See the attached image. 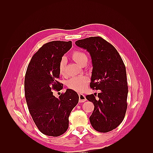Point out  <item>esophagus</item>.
<instances>
[{
    "label": "esophagus",
    "mask_w": 153,
    "mask_h": 153,
    "mask_svg": "<svg viewBox=\"0 0 153 153\" xmlns=\"http://www.w3.org/2000/svg\"><path fill=\"white\" fill-rule=\"evenodd\" d=\"M78 96H79V102L80 103L85 102V101H86L85 96L82 94H78Z\"/></svg>",
    "instance_id": "esophagus-1"
}]
</instances>
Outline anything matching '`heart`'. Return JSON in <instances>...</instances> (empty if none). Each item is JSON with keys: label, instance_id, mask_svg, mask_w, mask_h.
I'll return each mask as SVG.
<instances>
[{"label": "heart", "instance_id": "1", "mask_svg": "<svg viewBox=\"0 0 153 153\" xmlns=\"http://www.w3.org/2000/svg\"><path fill=\"white\" fill-rule=\"evenodd\" d=\"M71 57L74 61L81 66H84L87 62V55L82 51L75 50L71 53ZM66 61L64 58H62L59 64V72L61 76H64L66 74ZM89 78L85 76L73 77L70 78L66 82V85L69 89H72L77 92H82L86 88Z\"/></svg>", "mask_w": 153, "mask_h": 153}]
</instances>
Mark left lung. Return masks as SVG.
<instances>
[{
    "label": "left lung",
    "instance_id": "1",
    "mask_svg": "<svg viewBox=\"0 0 153 153\" xmlns=\"http://www.w3.org/2000/svg\"><path fill=\"white\" fill-rule=\"evenodd\" d=\"M75 44L89 52L93 66L90 87L100 90L98 98L95 94L86 96L94 105L91 124L99 132L112 131L122 123L127 109L126 67L117 50L101 37L80 39Z\"/></svg>",
    "mask_w": 153,
    "mask_h": 153
}]
</instances>
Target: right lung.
<instances>
[{"label": "right lung", "instance_id": "right-lung-1", "mask_svg": "<svg viewBox=\"0 0 153 153\" xmlns=\"http://www.w3.org/2000/svg\"><path fill=\"white\" fill-rule=\"evenodd\" d=\"M72 47V42L53 41L44 44L32 56L25 76V96L32 118L45 135L59 137L69 126V116L79 96L67 89L58 98L52 90L61 91L59 64Z\"/></svg>", "mask_w": 153, "mask_h": 153}]
</instances>
